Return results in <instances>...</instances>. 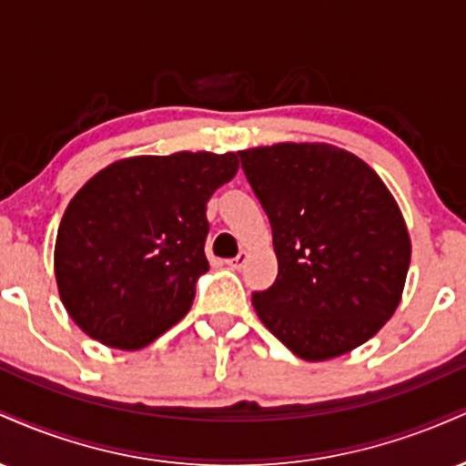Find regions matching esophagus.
Masks as SVG:
<instances>
[{
    "instance_id": "obj_1",
    "label": "esophagus",
    "mask_w": 466,
    "mask_h": 466,
    "mask_svg": "<svg viewBox=\"0 0 466 466\" xmlns=\"http://www.w3.org/2000/svg\"><path fill=\"white\" fill-rule=\"evenodd\" d=\"M248 258H249V256H248V251H240V254L237 256V258H232V260H228V267H229V269H243V265L245 263H248Z\"/></svg>"
}]
</instances>
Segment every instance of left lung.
I'll use <instances>...</instances> for the list:
<instances>
[{
    "label": "left lung",
    "mask_w": 466,
    "mask_h": 466,
    "mask_svg": "<svg viewBox=\"0 0 466 466\" xmlns=\"http://www.w3.org/2000/svg\"><path fill=\"white\" fill-rule=\"evenodd\" d=\"M274 234L278 278L251 296L260 322L304 361L346 355L403 298L411 240L383 179L326 142L238 151Z\"/></svg>",
    "instance_id": "8db88e82"
}]
</instances>
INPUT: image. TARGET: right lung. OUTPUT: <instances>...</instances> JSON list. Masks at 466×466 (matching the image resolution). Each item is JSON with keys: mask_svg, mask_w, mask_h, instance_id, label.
<instances>
[{"mask_svg": "<svg viewBox=\"0 0 466 466\" xmlns=\"http://www.w3.org/2000/svg\"><path fill=\"white\" fill-rule=\"evenodd\" d=\"M237 153L136 155L72 197L55 245L58 296L85 335L140 350L190 311L206 258L208 201Z\"/></svg>", "mask_w": 466, "mask_h": 466, "instance_id": "add662e5", "label": "right lung"}]
</instances>
